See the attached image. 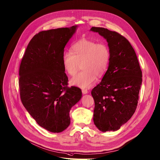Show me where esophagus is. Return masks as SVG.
<instances>
[{"mask_svg": "<svg viewBox=\"0 0 160 160\" xmlns=\"http://www.w3.org/2000/svg\"><path fill=\"white\" fill-rule=\"evenodd\" d=\"M82 92L83 94H86V93H87L88 92V91L87 89H82Z\"/></svg>", "mask_w": 160, "mask_h": 160, "instance_id": "1", "label": "esophagus"}]
</instances>
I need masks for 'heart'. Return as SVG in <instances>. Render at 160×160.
Wrapping results in <instances>:
<instances>
[{
  "mask_svg": "<svg viewBox=\"0 0 160 160\" xmlns=\"http://www.w3.org/2000/svg\"><path fill=\"white\" fill-rule=\"evenodd\" d=\"M110 59V52L107 44L81 39L72 46L71 52L62 54V62L65 72L71 76L77 73L81 64L82 70L70 80V84L88 88L94 83L96 76L100 77L106 72Z\"/></svg>",
  "mask_w": 160,
  "mask_h": 160,
  "instance_id": "1",
  "label": "heart"
}]
</instances>
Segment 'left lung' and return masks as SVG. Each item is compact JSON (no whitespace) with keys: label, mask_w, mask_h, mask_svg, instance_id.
<instances>
[{"label":"left lung","mask_w":160,"mask_h":160,"mask_svg":"<svg viewBox=\"0 0 160 160\" xmlns=\"http://www.w3.org/2000/svg\"><path fill=\"white\" fill-rule=\"evenodd\" d=\"M108 42V70L91 94L94 99L93 122L102 131H116L136 111L142 83V72L136 52L125 37L107 28L92 27Z\"/></svg>","instance_id":"obj_1"}]
</instances>
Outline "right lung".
<instances>
[{
  "mask_svg": "<svg viewBox=\"0 0 160 160\" xmlns=\"http://www.w3.org/2000/svg\"><path fill=\"white\" fill-rule=\"evenodd\" d=\"M78 26L42 31L28 44L19 68L22 105L39 125L61 132L70 124L69 112L81 99L80 88L67 87L62 56Z\"/></svg>",
  "mask_w": 160,
  "mask_h": 160,
  "instance_id": "1",
  "label": "right lung"
}]
</instances>
